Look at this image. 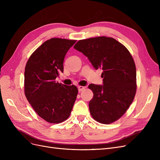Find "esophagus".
Segmentation results:
<instances>
[{
    "mask_svg": "<svg viewBox=\"0 0 160 160\" xmlns=\"http://www.w3.org/2000/svg\"><path fill=\"white\" fill-rule=\"evenodd\" d=\"M85 88V87H83V86H79L78 87L79 91H82Z\"/></svg>",
    "mask_w": 160,
    "mask_h": 160,
    "instance_id": "34e87169",
    "label": "esophagus"
}]
</instances>
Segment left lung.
I'll return each instance as SVG.
<instances>
[{
  "label": "left lung",
  "instance_id": "1",
  "mask_svg": "<svg viewBox=\"0 0 160 160\" xmlns=\"http://www.w3.org/2000/svg\"><path fill=\"white\" fill-rule=\"evenodd\" d=\"M74 49L88 57L95 69H101L103 85L90 84L93 93L90 113L95 121L109 124L125 114L137 90L136 68L133 57L123 44L108 37L79 40Z\"/></svg>",
  "mask_w": 160,
  "mask_h": 160
}]
</instances>
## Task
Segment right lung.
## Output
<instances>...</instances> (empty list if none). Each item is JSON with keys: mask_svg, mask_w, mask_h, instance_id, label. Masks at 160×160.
Listing matches in <instances>:
<instances>
[{"mask_svg": "<svg viewBox=\"0 0 160 160\" xmlns=\"http://www.w3.org/2000/svg\"><path fill=\"white\" fill-rule=\"evenodd\" d=\"M76 40L52 38L34 51L25 71V94L35 112L50 123H60L68 119L78 93L74 85L56 82L63 72L67 52Z\"/></svg>", "mask_w": 160, "mask_h": 160, "instance_id": "1", "label": "right lung"}]
</instances>
